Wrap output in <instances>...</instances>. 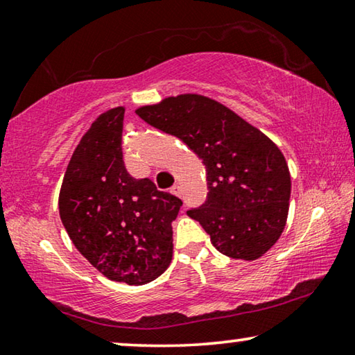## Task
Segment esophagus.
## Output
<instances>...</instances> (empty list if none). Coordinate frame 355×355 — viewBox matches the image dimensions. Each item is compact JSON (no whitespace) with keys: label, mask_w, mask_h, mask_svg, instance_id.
<instances>
[{"label":"esophagus","mask_w":355,"mask_h":355,"mask_svg":"<svg viewBox=\"0 0 355 355\" xmlns=\"http://www.w3.org/2000/svg\"><path fill=\"white\" fill-rule=\"evenodd\" d=\"M171 193L175 194V196H182V188H180L178 184H173V187L171 188Z\"/></svg>","instance_id":"1"}]
</instances>
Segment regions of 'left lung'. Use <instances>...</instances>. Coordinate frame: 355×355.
Returning <instances> with one entry per match:
<instances>
[{"mask_svg": "<svg viewBox=\"0 0 355 355\" xmlns=\"http://www.w3.org/2000/svg\"><path fill=\"white\" fill-rule=\"evenodd\" d=\"M136 114L178 137L207 168V200L188 210L215 248L254 261L272 248L286 226L291 175L279 148L226 105L200 94H180Z\"/></svg>", "mask_w": 355, "mask_h": 355, "instance_id": "1", "label": "left lung"}]
</instances>
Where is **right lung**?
Masks as SVG:
<instances>
[{
    "mask_svg": "<svg viewBox=\"0 0 355 355\" xmlns=\"http://www.w3.org/2000/svg\"><path fill=\"white\" fill-rule=\"evenodd\" d=\"M125 107L101 114L78 142L60 191V218L80 254L109 279L145 284L172 261L183 202L134 178L123 161Z\"/></svg>",
    "mask_w": 355,
    "mask_h": 355,
    "instance_id": "right-lung-1",
    "label": "right lung"
}]
</instances>
